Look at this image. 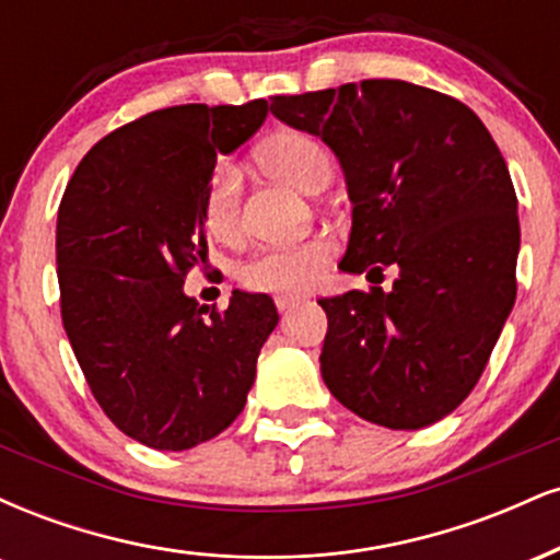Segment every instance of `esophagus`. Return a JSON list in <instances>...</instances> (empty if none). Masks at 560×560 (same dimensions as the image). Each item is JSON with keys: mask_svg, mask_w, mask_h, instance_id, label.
<instances>
[{"mask_svg": "<svg viewBox=\"0 0 560 560\" xmlns=\"http://www.w3.org/2000/svg\"><path fill=\"white\" fill-rule=\"evenodd\" d=\"M298 302H302L300 294H279V298H276V307L284 313V311H289V307L298 305Z\"/></svg>", "mask_w": 560, "mask_h": 560, "instance_id": "1", "label": "esophagus"}]
</instances>
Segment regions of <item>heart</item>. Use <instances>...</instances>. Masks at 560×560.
Listing matches in <instances>:
<instances>
[{
	"label": "heart",
	"instance_id": "obj_1",
	"mask_svg": "<svg viewBox=\"0 0 560 560\" xmlns=\"http://www.w3.org/2000/svg\"><path fill=\"white\" fill-rule=\"evenodd\" d=\"M255 160L266 176L300 191H318L320 186L329 184L334 173L329 150L316 137L302 131L273 133L258 147ZM199 218L215 242L234 244L242 236V186L229 163H218L210 173L202 191V205H199ZM331 253L334 242L329 236L268 247L242 268V281L255 292H302L320 279L324 262L331 258Z\"/></svg>",
	"mask_w": 560,
	"mask_h": 560
}]
</instances>
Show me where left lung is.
<instances>
[{
  "label": "left lung",
  "instance_id": "8db88e82",
  "mask_svg": "<svg viewBox=\"0 0 560 560\" xmlns=\"http://www.w3.org/2000/svg\"><path fill=\"white\" fill-rule=\"evenodd\" d=\"M271 113L342 165L352 229L339 268H397L389 292L318 300L326 387L378 427L445 419L477 387L516 302L518 202L498 144L464 102L395 79L273 96Z\"/></svg>",
  "mask_w": 560,
  "mask_h": 560
}]
</instances>
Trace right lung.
Masks as SVG:
<instances>
[{
    "instance_id": "right-lung-1",
    "label": "right lung",
    "mask_w": 560,
    "mask_h": 560,
    "mask_svg": "<svg viewBox=\"0 0 560 560\" xmlns=\"http://www.w3.org/2000/svg\"><path fill=\"white\" fill-rule=\"evenodd\" d=\"M266 115V100L141 115L96 141L62 195V326L100 408L147 447L178 453L231 427L279 324L268 294L236 289L223 313L184 294L208 260L199 205L215 160Z\"/></svg>"
}]
</instances>
